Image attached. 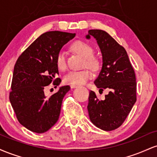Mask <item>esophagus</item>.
Wrapping results in <instances>:
<instances>
[{
    "mask_svg": "<svg viewBox=\"0 0 157 157\" xmlns=\"http://www.w3.org/2000/svg\"><path fill=\"white\" fill-rule=\"evenodd\" d=\"M70 87H71V89H75V88L78 87V86H77V85H71Z\"/></svg>",
    "mask_w": 157,
    "mask_h": 157,
    "instance_id": "34e87169",
    "label": "esophagus"
}]
</instances>
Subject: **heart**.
I'll return each instance as SVG.
<instances>
[{"mask_svg": "<svg viewBox=\"0 0 157 157\" xmlns=\"http://www.w3.org/2000/svg\"><path fill=\"white\" fill-rule=\"evenodd\" d=\"M71 48L77 54L84 57V66L92 70L99 66V60L93 55L94 48L88 43L82 40H77L71 45ZM56 64L59 69L64 70L66 68V55L64 51H60L56 57ZM92 77L90 70L88 68L79 71H70L64 76V82L67 84L82 85Z\"/></svg>", "mask_w": 157, "mask_h": 157, "instance_id": "heart-1", "label": "heart"}]
</instances>
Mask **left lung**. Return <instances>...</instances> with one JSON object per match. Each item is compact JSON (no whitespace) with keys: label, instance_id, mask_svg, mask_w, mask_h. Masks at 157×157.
I'll return each instance as SVG.
<instances>
[{"label":"left lung","instance_id":"8db88e82","mask_svg":"<svg viewBox=\"0 0 157 157\" xmlns=\"http://www.w3.org/2000/svg\"><path fill=\"white\" fill-rule=\"evenodd\" d=\"M96 39L102 57V66L94 84L100 91L108 89L105 100L89 92L87 109L90 120L99 128L109 131L123 123L136 101L134 70L125 49L107 32L91 29L86 36Z\"/></svg>","mask_w":157,"mask_h":157}]
</instances>
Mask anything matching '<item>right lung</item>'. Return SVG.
<instances>
[{
    "mask_svg": "<svg viewBox=\"0 0 157 157\" xmlns=\"http://www.w3.org/2000/svg\"><path fill=\"white\" fill-rule=\"evenodd\" d=\"M75 35L45 32L21 54L15 65L10 100L20 123L32 132H46L58 120L63 99L70 86H60L49 97L45 95L44 88L59 74L57 54ZM60 82L57 78L53 84L57 87Z\"/></svg>",
    "mask_w": 157,
    "mask_h": 157,
    "instance_id": "1",
    "label": "right lung"
}]
</instances>
